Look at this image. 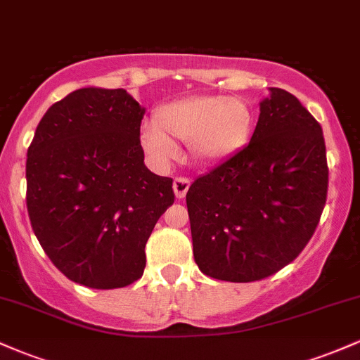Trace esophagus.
<instances>
[{
  "label": "esophagus",
  "instance_id": "esophagus-1",
  "mask_svg": "<svg viewBox=\"0 0 360 360\" xmlns=\"http://www.w3.org/2000/svg\"><path fill=\"white\" fill-rule=\"evenodd\" d=\"M189 179H186V177H176L174 183H172V189H174V194L177 200H183L186 196V193H188L189 189Z\"/></svg>",
  "mask_w": 360,
  "mask_h": 360
}]
</instances>
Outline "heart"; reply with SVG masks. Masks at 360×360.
Listing matches in <instances>:
<instances>
[{"instance_id":"1","label":"heart","mask_w":360,"mask_h":360,"mask_svg":"<svg viewBox=\"0 0 360 360\" xmlns=\"http://www.w3.org/2000/svg\"><path fill=\"white\" fill-rule=\"evenodd\" d=\"M254 127V110L240 98L189 96L157 111L155 125L142 128L140 142L157 166H169L177 159L176 142L188 143L194 164L217 166L249 143Z\"/></svg>"}]
</instances>
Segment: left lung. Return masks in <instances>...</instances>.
Listing matches in <instances>:
<instances>
[{"mask_svg":"<svg viewBox=\"0 0 360 360\" xmlns=\"http://www.w3.org/2000/svg\"><path fill=\"white\" fill-rule=\"evenodd\" d=\"M249 146L186 194L194 262L210 278L250 283L298 257L326 201L320 123L288 91L269 88Z\"/></svg>","mask_w":360,"mask_h":360,"instance_id":"1","label":"left lung"}]
</instances>
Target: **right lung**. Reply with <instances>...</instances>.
<instances>
[{
  "label": "right lung",
  "mask_w": 360,
  "mask_h": 360,
  "mask_svg": "<svg viewBox=\"0 0 360 360\" xmlns=\"http://www.w3.org/2000/svg\"><path fill=\"white\" fill-rule=\"evenodd\" d=\"M146 108L125 89L81 88L53 103L27 152L32 229L65 278L94 289L142 278L146 243L174 203L143 164Z\"/></svg>",
  "instance_id": "obj_1"
}]
</instances>
